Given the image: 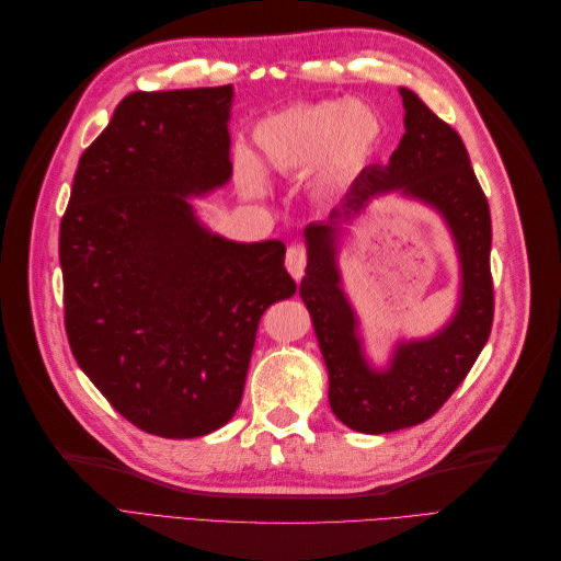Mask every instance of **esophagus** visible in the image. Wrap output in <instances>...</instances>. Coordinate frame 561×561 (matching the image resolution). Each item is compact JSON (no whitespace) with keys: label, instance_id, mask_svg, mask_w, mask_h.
Returning <instances> with one entry per match:
<instances>
[{"label":"esophagus","instance_id":"1","mask_svg":"<svg viewBox=\"0 0 561 561\" xmlns=\"http://www.w3.org/2000/svg\"><path fill=\"white\" fill-rule=\"evenodd\" d=\"M307 248L304 245H290L285 254V268L290 271V276L299 280L304 276V268H307Z\"/></svg>","mask_w":561,"mask_h":561}]
</instances>
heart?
I'll list each match as a JSON object with an SVG mask.
<instances>
[{"mask_svg":"<svg viewBox=\"0 0 561 561\" xmlns=\"http://www.w3.org/2000/svg\"><path fill=\"white\" fill-rule=\"evenodd\" d=\"M381 138V116L365 103L344 98L297 103L260 118L252 140L261 163L241 151L236 182L245 196L260 198L268 192L262 165L280 175L311 171L316 190L330 194L365 171Z\"/></svg>","mask_w":561,"mask_h":561,"instance_id":"heart-1","label":"heart"}]
</instances>
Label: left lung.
Masks as SVG:
<instances>
[{"label":"left lung","mask_w":561,"mask_h":561,"mask_svg":"<svg viewBox=\"0 0 561 561\" xmlns=\"http://www.w3.org/2000/svg\"><path fill=\"white\" fill-rule=\"evenodd\" d=\"M400 95L404 135L390 161L367 165L328 222L304 229L309 264L299 295L328 367L330 407L348 428L369 435L431 419L478 360L494 320L491 215L466 145L414 91L400 89ZM393 191L421 199L446 219L459 254L462 287L457 311L443 331L410 343L401 340L389 365L377 370L362 351L357 314L343 293L335 260L341 227L377 195Z\"/></svg>","instance_id":"1"}]
</instances>
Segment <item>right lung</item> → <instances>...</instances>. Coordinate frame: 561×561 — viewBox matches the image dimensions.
<instances>
[{
    "instance_id": "1",
    "label": "right lung",
    "mask_w": 561,
    "mask_h": 561,
    "mask_svg": "<svg viewBox=\"0 0 561 561\" xmlns=\"http://www.w3.org/2000/svg\"><path fill=\"white\" fill-rule=\"evenodd\" d=\"M231 83L126 95L81 154L60 222L75 358L159 437L225 426L262 313L297 290L280 241H229L192 208L231 178Z\"/></svg>"
}]
</instances>
